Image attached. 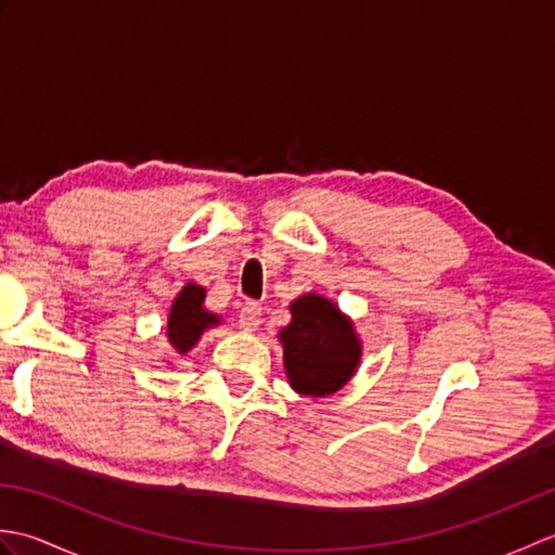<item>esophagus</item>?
<instances>
[{
    "instance_id": "34e87169",
    "label": "esophagus",
    "mask_w": 555,
    "mask_h": 555,
    "mask_svg": "<svg viewBox=\"0 0 555 555\" xmlns=\"http://www.w3.org/2000/svg\"><path fill=\"white\" fill-rule=\"evenodd\" d=\"M259 322H262V308L257 302H245L241 310V326L245 332H257Z\"/></svg>"
}]
</instances>
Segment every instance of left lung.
Segmentation results:
<instances>
[{
  "mask_svg": "<svg viewBox=\"0 0 555 555\" xmlns=\"http://www.w3.org/2000/svg\"><path fill=\"white\" fill-rule=\"evenodd\" d=\"M293 320L279 332L284 367L293 391L300 396H332L356 374L362 344L352 322L332 300L317 293L291 302Z\"/></svg>",
  "mask_w": 555,
  "mask_h": 555,
  "instance_id": "left-lung-1",
  "label": "left lung"
}]
</instances>
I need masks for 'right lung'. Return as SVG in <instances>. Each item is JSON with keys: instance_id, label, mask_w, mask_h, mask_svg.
Returning a JSON list of instances; mask_svg holds the SVG:
<instances>
[{"instance_id": "1", "label": "right lung", "mask_w": 555, "mask_h": 555, "mask_svg": "<svg viewBox=\"0 0 555 555\" xmlns=\"http://www.w3.org/2000/svg\"><path fill=\"white\" fill-rule=\"evenodd\" d=\"M219 322V314H211L205 310V288L197 284H185L171 302L167 322L169 346L173 348V352L185 356V352L197 344L205 328L217 326Z\"/></svg>"}]
</instances>
